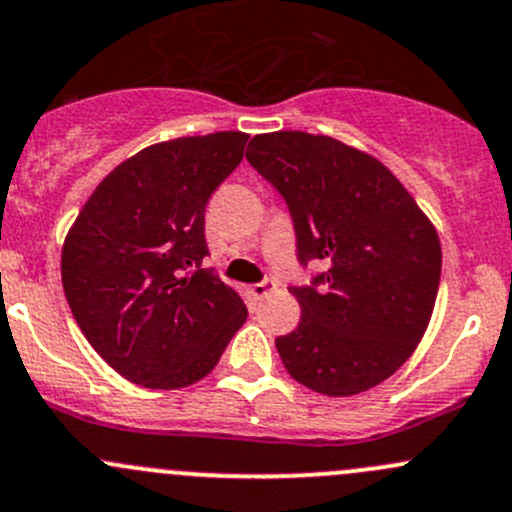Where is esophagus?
<instances>
[{"instance_id":"1","label":"esophagus","mask_w":512,"mask_h":512,"mask_svg":"<svg viewBox=\"0 0 512 512\" xmlns=\"http://www.w3.org/2000/svg\"><path fill=\"white\" fill-rule=\"evenodd\" d=\"M276 288H278V283L273 281V278H266V281L254 283L249 291H251V295H254V298H266V295H271L273 291H276Z\"/></svg>"}]
</instances>
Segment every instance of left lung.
I'll list each match as a JSON object with an SVG mask.
<instances>
[{"instance_id": "8db88e82", "label": "left lung", "mask_w": 512, "mask_h": 512, "mask_svg": "<svg viewBox=\"0 0 512 512\" xmlns=\"http://www.w3.org/2000/svg\"><path fill=\"white\" fill-rule=\"evenodd\" d=\"M246 160L286 199L298 261H323L293 333L276 337L295 382L352 397L412 357L434 313L441 244L434 224L377 157L328 135H256Z\"/></svg>"}]
</instances>
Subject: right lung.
<instances>
[{"label":"right lung","instance_id":"1","mask_svg":"<svg viewBox=\"0 0 512 512\" xmlns=\"http://www.w3.org/2000/svg\"><path fill=\"white\" fill-rule=\"evenodd\" d=\"M249 135L224 130L145 147L83 204L61 281L93 350L130 382L182 389L217 367L246 323L239 293L202 266L204 209L239 167Z\"/></svg>","mask_w":512,"mask_h":512}]
</instances>
